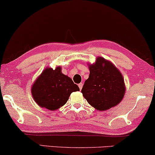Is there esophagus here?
Listing matches in <instances>:
<instances>
[{
  "instance_id": "obj_1",
  "label": "esophagus",
  "mask_w": 155,
  "mask_h": 155,
  "mask_svg": "<svg viewBox=\"0 0 155 155\" xmlns=\"http://www.w3.org/2000/svg\"><path fill=\"white\" fill-rule=\"evenodd\" d=\"M78 86H79V88H80V90H82V86H83V84H82V82H80V83L79 84V85H78Z\"/></svg>"
}]
</instances>
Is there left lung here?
I'll list each match as a JSON object with an SVG mask.
<instances>
[{"instance_id":"obj_1","label":"left lung","mask_w":155,"mask_h":155,"mask_svg":"<svg viewBox=\"0 0 155 155\" xmlns=\"http://www.w3.org/2000/svg\"><path fill=\"white\" fill-rule=\"evenodd\" d=\"M90 75L81 90L83 97L96 110L104 111L122 101L125 93L124 78L120 70L102 57L88 65Z\"/></svg>"}]
</instances>
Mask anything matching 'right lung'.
Listing matches in <instances>:
<instances>
[{
    "label": "right lung",
    "mask_w": 155,
    "mask_h": 155,
    "mask_svg": "<svg viewBox=\"0 0 155 155\" xmlns=\"http://www.w3.org/2000/svg\"><path fill=\"white\" fill-rule=\"evenodd\" d=\"M78 86L68 76L62 73L61 67L55 70L47 68L32 85L31 93L41 107L56 110L63 106L73 92L79 91Z\"/></svg>",
    "instance_id": "obj_1"
}]
</instances>
